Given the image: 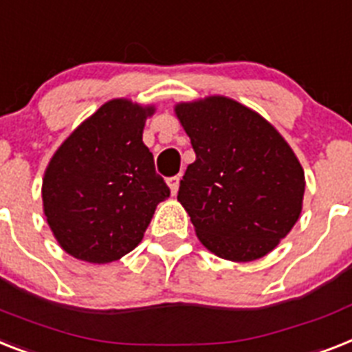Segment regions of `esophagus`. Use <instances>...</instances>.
I'll return each instance as SVG.
<instances>
[{
  "instance_id": "obj_1",
  "label": "esophagus",
  "mask_w": 352,
  "mask_h": 352,
  "mask_svg": "<svg viewBox=\"0 0 352 352\" xmlns=\"http://www.w3.org/2000/svg\"><path fill=\"white\" fill-rule=\"evenodd\" d=\"M179 181H181V177L179 175L166 179L168 186H170V190H171V195H177V190H179Z\"/></svg>"
}]
</instances>
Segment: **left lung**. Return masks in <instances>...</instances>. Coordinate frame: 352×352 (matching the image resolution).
<instances>
[{
    "label": "left lung",
    "mask_w": 352,
    "mask_h": 352,
    "mask_svg": "<svg viewBox=\"0 0 352 352\" xmlns=\"http://www.w3.org/2000/svg\"><path fill=\"white\" fill-rule=\"evenodd\" d=\"M195 151L179 188L199 241L231 262L262 258L298 221L305 177L284 137L235 99L177 102Z\"/></svg>",
    "instance_id": "left-lung-1"
}]
</instances>
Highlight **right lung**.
<instances>
[{
    "label": "right lung",
    "instance_id": "right-lung-1",
    "mask_svg": "<svg viewBox=\"0 0 352 352\" xmlns=\"http://www.w3.org/2000/svg\"><path fill=\"white\" fill-rule=\"evenodd\" d=\"M155 107L111 99L63 141L43 177V211L57 244L90 264L135 250L170 197L142 142Z\"/></svg>",
    "mask_w": 352,
    "mask_h": 352
}]
</instances>
